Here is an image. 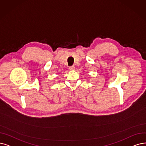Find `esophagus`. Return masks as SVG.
<instances>
[{
    "mask_svg": "<svg viewBox=\"0 0 146 146\" xmlns=\"http://www.w3.org/2000/svg\"><path fill=\"white\" fill-rule=\"evenodd\" d=\"M69 70H74L75 69V66H69Z\"/></svg>",
    "mask_w": 146,
    "mask_h": 146,
    "instance_id": "esophagus-1",
    "label": "esophagus"
}]
</instances>
